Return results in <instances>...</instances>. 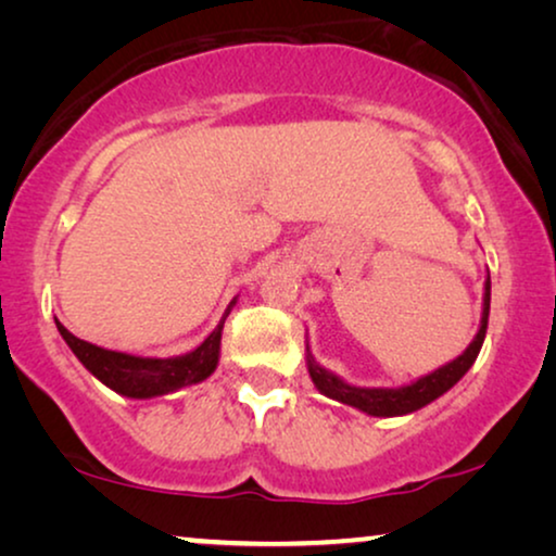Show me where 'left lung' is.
Returning <instances> with one entry per match:
<instances>
[{"label":"left lung","instance_id":"obj_1","mask_svg":"<svg viewBox=\"0 0 556 556\" xmlns=\"http://www.w3.org/2000/svg\"><path fill=\"white\" fill-rule=\"evenodd\" d=\"M489 311H491V276H485V286H483V311H481V326H478V333L470 341L466 352L460 356H455L453 362L443 364L430 375H425L415 382H409L405 387H356L349 384L344 379L333 375V371L324 369L321 364L314 359L311 349L306 344V367H308V377L311 382L316 384V390L326 394L329 400L344 402L349 407L362 409L371 417H400V415H409L415 409H420L425 405H430L432 400L443 397V394L455 387L463 379V375L473 367L478 352H481L483 339H485V329H489Z\"/></svg>","mask_w":556,"mask_h":556}]
</instances>
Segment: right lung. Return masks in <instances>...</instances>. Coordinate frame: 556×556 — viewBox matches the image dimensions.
I'll return each instance as SVG.
<instances>
[{"instance_id": "1", "label": "right lung", "mask_w": 556, "mask_h": 556, "mask_svg": "<svg viewBox=\"0 0 556 556\" xmlns=\"http://www.w3.org/2000/svg\"><path fill=\"white\" fill-rule=\"evenodd\" d=\"M235 301L225 308L223 318L215 326V331L202 341L192 352L179 356H136L126 352H113V349H103L73 337L63 324L55 318V326L71 352L78 356V362L93 375L98 382H103L109 390L124 394L131 400H151L162 397V394H172L181 390V387L204 382L212 371L217 369L219 362V341H223V326L225 318L230 314Z\"/></svg>"}]
</instances>
